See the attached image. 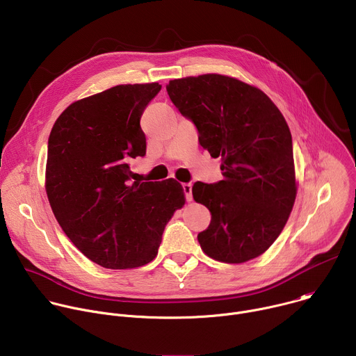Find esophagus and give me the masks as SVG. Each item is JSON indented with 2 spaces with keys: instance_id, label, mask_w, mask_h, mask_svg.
Segmentation results:
<instances>
[{
  "instance_id": "34e87169",
  "label": "esophagus",
  "mask_w": 356,
  "mask_h": 356,
  "mask_svg": "<svg viewBox=\"0 0 356 356\" xmlns=\"http://www.w3.org/2000/svg\"><path fill=\"white\" fill-rule=\"evenodd\" d=\"M181 187H183L186 200H187V201H191V200H193V194H191V187H193V186H191V183H183Z\"/></svg>"
}]
</instances>
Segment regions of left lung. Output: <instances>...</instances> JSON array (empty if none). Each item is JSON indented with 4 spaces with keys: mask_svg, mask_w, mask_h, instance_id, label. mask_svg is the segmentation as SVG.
Segmentation results:
<instances>
[{
    "mask_svg": "<svg viewBox=\"0 0 356 356\" xmlns=\"http://www.w3.org/2000/svg\"><path fill=\"white\" fill-rule=\"evenodd\" d=\"M166 90L195 125L200 145L222 162L224 180L195 181L191 190L211 213L197 235L201 249L225 264L262 255L284 228L297 193L284 117L264 91L228 76L176 79Z\"/></svg>",
    "mask_w": 356,
    "mask_h": 356,
    "instance_id": "8db88e82",
    "label": "left lung"
}]
</instances>
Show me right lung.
Masks as SVG:
<instances>
[{
    "instance_id": "obj_1",
    "label": "right lung",
    "mask_w": 356,
    "mask_h": 356,
    "mask_svg": "<svg viewBox=\"0 0 356 356\" xmlns=\"http://www.w3.org/2000/svg\"><path fill=\"white\" fill-rule=\"evenodd\" d=\"M162 86L121 84L70 104L47 140L46 194L67 238L107 269L139 268L158 255L166 224L184 206L175 179L132 181L145 156L140 117Z\"/></svg>"
}]
</instances>
